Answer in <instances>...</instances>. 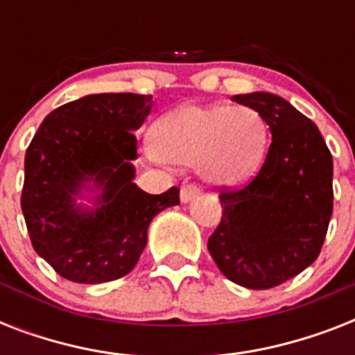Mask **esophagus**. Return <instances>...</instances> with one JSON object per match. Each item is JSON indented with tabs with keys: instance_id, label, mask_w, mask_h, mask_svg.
Returning a JSON list of instances; mask_svg holds the SVG:
<instances>
[{
	"instance_id": "esophagus-1",
	"label": "esophagus",
	"mask_w": 355,
	"mask_h": 355,
	"mask_svg": "<svg viewBox=\"0 0 355 355\" xmlns=\"http://www.w3.org/2000/svg\"><path fill=\"white\" fill-rule=\"evenodd\" d=\"M199 193H200V189L197 188L195 184H186V186H182V189H180V200L186 205V202H189V200H193Z\"/></svg>"
}]
</instances>
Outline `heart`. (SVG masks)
I'll use <instances>...</instances> for the list:
<instances>
[{
  "instance_id": "1",
  "label": "heart",
  "mask_w": 355,
  "mask_h": 355,
  "mask_svg": "<svg viewBox=\"0 0 355 355\" xmlns=\"http://www.w3.org/2000/svg\"><path fill=\"white\" fill-rule=\"evenodd\" d=\"M267 136V123L250 107L184 105L158 119L153 156L175 166L197 164L205 182L234 188L261 166Z\"/></svg>"
}]
</instances>
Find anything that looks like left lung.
Masks as SVG:
<instances>
[{
	"label": "left lung",
	"instance_id": "8db88e82",
	"mask_svg": "<svg viewBox=\"0 0 355 355\" xmlns=\"http://www.w3.org/2000/svg\"><path fill=\"white\" fill-rule=\"evenodd\" d=\"M232 101L258 110L272 141L258 175L221 193L223 217L208 250L228 280L269 289L319 256L334 210V160L317 125L284 97L252 92Z\"/></svg>",
	"mask_w": 355,
	"mask_h": 355
}]
</instances>
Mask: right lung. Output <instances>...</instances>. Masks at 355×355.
Here are the masks:
<instances>
[{
  "instance_id": "add662e5",
  "label": "right lung",
  "mask_w": 355,
  "mask_h": 355,
  "mask_svg": "<svg viewBox=\"0 0 355 355\" xmlns=\"http://www.w3.org/2000/svg\"><path fill=\"white\" fill-rule=\"evenodd\" d=\"M153 96L92 94L53 110L25 153L21 211L36 254L77 284L128 275L156 214L178 188L145 193L134 184V132Z\"/></svg>"
}]
</instances>
